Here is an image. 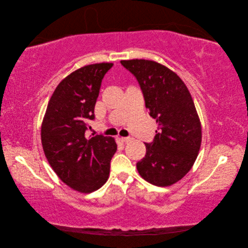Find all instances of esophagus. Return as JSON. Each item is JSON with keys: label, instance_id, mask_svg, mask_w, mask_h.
I'll return each instance as SVG.
<instances>
[{"label": "esophagus", "instance_id": "1", "mask_svg": "<svg viewBox=\"0 0 248 248\" xmlns=\"http://www.w3.org/2000/svg\"><path fill=\"white\" fill-rule=\"evenodd\" d=\"M121 140H122L123 142H129V141L131 140V138H129V137H127V138H121Z\"/></svg>", "mask_w": 248, "mask_h": 248}]
</instances>
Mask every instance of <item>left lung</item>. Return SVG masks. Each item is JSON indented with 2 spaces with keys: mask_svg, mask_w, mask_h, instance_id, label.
<instances>
[{
  "mask_svg": "<svg viewBox=\"0 0 248 248\" xmlns=\"http://www.w3.org/2000/svg\"><path fill=\"white\" fill-rule=\"evenodd\" d=\"M121 64L137 78L149 115L158 125L137 169L149 183L170 186L190 170L200 151L202 127L191 95L183 80L159 63L136 59Z\"/></svg>",
  "mask_w": 248,
  "mask_h": 248,
  "instance_id": "left-lung-1",
  "label": "left lung"
}]
</instances>
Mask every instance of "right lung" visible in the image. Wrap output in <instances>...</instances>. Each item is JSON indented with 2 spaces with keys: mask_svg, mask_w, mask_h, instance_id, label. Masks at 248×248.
<instances>
[{
  "mask_svg": "<svg viewBox=\"0 0 248 248\" xmlns=\"http://www.w3.org/2000/svg\"><path fill=\"white\" fill-rule=\"evenodd\" d=\"M112 65H87L66 77L51 95L42 122V147L50 167L79 192L95 191L107 182L117 151L110 137H86L101 81Z\"/></svg>",
  "mask_w": 248,
  "mask_h": 248,
  "instance_id": "add662e5",
  "label": "right lung"
}]
</instances>
